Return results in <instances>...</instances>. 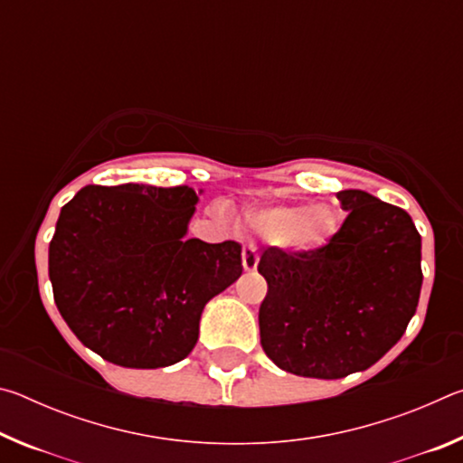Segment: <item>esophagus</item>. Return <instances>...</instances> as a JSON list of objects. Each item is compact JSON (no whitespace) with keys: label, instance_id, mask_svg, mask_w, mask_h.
Instances as JSON below:
<instances>
[{"label":"esophagus","instance_id":"1","mask_svg":"<svg viewBox=\"0 0 463 463\" xmlns=\"http://www.w3.org/2000/svg\"><path fill=\"white\" fill-rule=\"evenodd\" d=\"M241 260H242V269L245 271H255L257 265H260V255H257L255 247H250V245L242 249Z\"/></svg>","mask_w":463,"mask_h":463}]
</instances>
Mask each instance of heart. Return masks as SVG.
I'll use <instances>...</instances> for the list:
<instances>
[{
  "mask_svg": "<svg viewBox=\"0 0 463 463\" xmlns=\"http://www.w3.org/2000/svg\"><path fill=\"white\" fill-rule=\"evenodd\" d=\"M247 224L257 237L294 250L325 245L336 229V213L328 203H298L250 210Z\"/></svg>",
  "mask_w": 463,
  "mask_h": 463,
  "instance_id": "b5f03b06",
  "label": "heart"
}]
</instances>
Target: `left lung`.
<instances>
[{
	"mask_svg": "<svg viewBox=\"0 0 463 463\" xmlns=\"http://www.w3.org/2000/svg\"><path fill=\"white\" fill-rule=\"evenodd\" d=\"M339 232L315 250L268 247L260 269L265 355L279 370L318 380L364 372L401 341L417 312L420 234L409 213L362 190L336 194Z\"/></svg>",
	"mask_w": 463,
	"mask_h": 463,
	"instance_id": "left-lung-1",
	"label": "left lung"
}]
</instances>
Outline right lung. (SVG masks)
Masks as SVG:
<instances>
[{
  "instance_id": "right-lung-1",
  "label": "right lung",
  "mask_w": 463,
  "mask_h": 463,
  "mask_svg": "<svg viewBox=\"0 0 463 463\" xmlns=\"http://www.w3.org/2000/svg\"><path fill=\"white\" fill-rule=\"evenodd\" d=\"M200 192L88 185L61 208L49 245L54 304L106 362L156 370L198 343L202 310L241 278L234 241L185 239Z\"/></svg>"
}]
</instances>
